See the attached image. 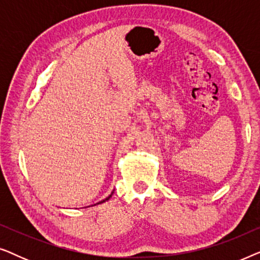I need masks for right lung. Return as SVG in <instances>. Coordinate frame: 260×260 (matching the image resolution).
Returning a JSON list of instances; mask_svg holds the SVG:
<instances>
[{"instance_id": "1", "label": "right lung", "mask_w": 260, "mask_h": 260, "mask_svg": "<svg viewBox=\"0 0 260 260\" xmlns=\"http://www.w3.org/2000/svg\"><path fill=\"white\" fill-rule=\"evenodd\" d=\"M111 195H112V194H111ZM111 195H109V197H108V198H106V199H105V200H103V201H101V202H98V204H102V202H105L106 200H109V199H110V198H111Z\"/></svg>"}]
</instances>
